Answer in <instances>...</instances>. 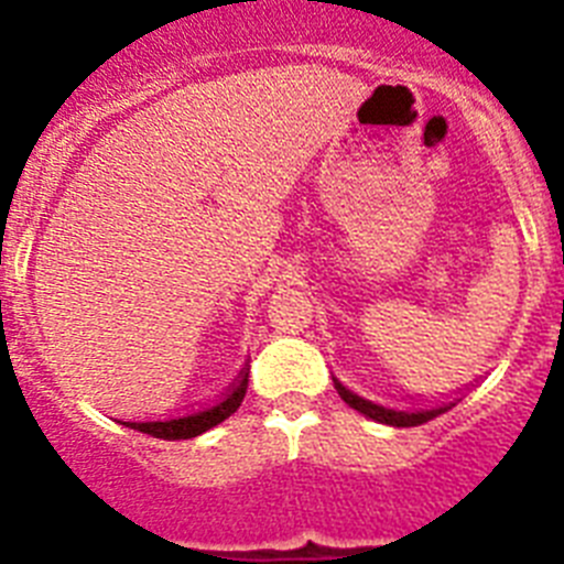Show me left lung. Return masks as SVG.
Wrapping results in <instances>:
<instances>
[{"label":"left lung","mask_w":564,"mask_h":564,"mask_svg":"<svg viewBox=\"0 0 564 564\" xmlns=\"http://www.w3.org/2000/svg\"><path fill=\"white\" fill-rule=\"evenodd\" d=\"M336 381V378H333ZM336 390L338 395L344 398V403L347 406H352V410H358L361 415L372 417V421L378 423H390V426H421V423L432 421V417L443 415L446 410H452V403H441V406H432V410H415V412H401V410H387V406H381V403H372L367 401V398L356 395V392H350L344 383L336 381Z\"/></svg>","instance_id":"1"}]
</instances>
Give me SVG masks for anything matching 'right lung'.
<instances>
[{
    "mask_svg": "<svg viewBox=\"0 0 564 564\" xmlns=\"http://www.w3.org/2000/svg\"><path fill=\"white\" fill-rule=\"evenodd\" d=\"M248 390V372L242 370L239 381L234 383L228 395L223 398L220 403H214L208 410L203 412H194V415H183V417H172V421H121L123 426L129 430H138L143 435H152V437H163V441H188V437H197L203 432H208L212 426L223 423L226 417H231L234 412L239 410V403L246 398Z\"/></svg>",
    "mask_w": 564,
    "mask_h": 564,
    "instance_id": "1",
    "label": "right lung"
}]
</instances>
